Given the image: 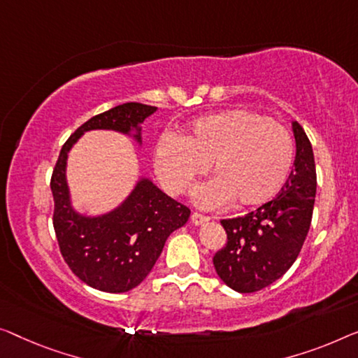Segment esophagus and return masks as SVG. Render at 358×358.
Returning <instances> with one entry per match:
<instances>
[{
    "instance_id": "34e87169",
    "label": "esophagus",
    "mask_w": 358,
    "mask_h": 358,
    "mask_svg": "<svg viewBox=\"0 0 358 358\" xmlns=\"http://www.w3.org/2000/svg\"><path fill=\"white\" fill-rule=\"evenodd\" d=\"M209 220H210L209 217H206V215H201V213H197V212L191 213V222H193L196 227H201V225H204V223H207V222H209Z\"/></svg>"
}]
</instances>
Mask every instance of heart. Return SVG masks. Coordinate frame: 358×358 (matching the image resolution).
<instances>
[{
  "label": "heart",
  "instance_id": "b5f03b06",
  "mask_svg": "<svg viewBox=\"0 0 358 358\" xmlns=\"http://www.w3.org/2000/svg\"><path fill=\"white\" fill-rule=\"evenodd\" d=\"M294 143L285 127L246 109H231L194 122L181 136L165 135L156 146V173L170 194H183L212 165L215 177L201 185L194 202L220 209L275 199L289 178Z\"/></svg>",
  "mask_w": 358,
  "mask_h": 358
}]
</instances>
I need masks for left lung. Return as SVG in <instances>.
I'll return each mask as SVG.
<instances>
[{"instance_id":"1","label":"left lung","mask_w":358,"mask_h":358,"mask_svg":"<svg viewBox=\"0 0 358 358\" xmlns=\"http://www.w3.org/2000/svg\"><path fill=\"white\" fill-rule=\"evenodd\" d=\"M294 169L276 199L248 215L222 220L227 244L213 255L220 280L238 292H255L280 280L296 262L310 228L317 194L315 159L303 128L292 122Z\"/></svg>"}]
</instances>
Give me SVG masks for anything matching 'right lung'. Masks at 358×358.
Returning a JSON list of instances; mask_svg holds the SVG:
<instances>
[{
    "mask_svg": "<svg viewBox=\"0 0 358 358\" xmlns=\"http://www.w3.org/2000/svg\"><path fill=\"white\" fill-rule=\"evenodd\" d=\"M157 108L125 103L78 127L62 146L51 177L56 238L64 260L80 280L104 292H127L146 278L167 238L188 222L189 209L167 196L148 177L119 206L98 215L78 212L67 183V157L80 136L112 130L141 146V124Z\"/></svg>",
    "mask_w": 358,
    "mask_h": 358,
    "instance_id": "obj_1",
    "label": "right lung"
}]
</instances>
